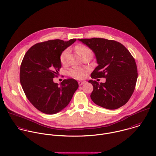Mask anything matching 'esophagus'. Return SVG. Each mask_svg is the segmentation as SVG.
<instances>
[{
    "label": "esophagus",
    "instance_id": "esophagus-1",
    "mask_svg": "<svg viewBox=\"0 0 156 156\" xmlns=\"http://www.w3.org/2000/svg\"><path fill=\"white\" fill-rule=\"evenodd\" d=\"M85 83V82H84V81H83H83H79V85L80 86L83 85Z\"/></svg>",
    "mask_w": 156,
    "mask_h": 156
}]
</instances>
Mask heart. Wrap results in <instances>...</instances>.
I'll return each mask as SVG.
<instances>
[{"label":"heart","mask_w":156,"mask_h":156,"mask_svg":"<svg viewBox=\"0 0 156 156\" xmlns=\"http://www.w3.org/2000/svg\"><path fill=\"white\" fill-rule=\"evenodd\" d=\"M75 50H76V51L81 57L87 54H90L91 55H93V52L91 50V49H90L88 47L83 45H79L76 46L75 48ZM68 54V49L64 50L63 52H62L60 57V60L62 63L64 64L66 62V59ZM87 73H88L87 69L83 68H80V67H74L69 70V74L73 77L77 79H84L86 77Z\"/></svg>","instance_id":"obj_1"}]
</instances>
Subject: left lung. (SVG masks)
I'll return each instance as SVG.
<instances>
[{
	"label": "left lung",
	"mask_w": 156,
	"mask_h": 156,
	"mask_svg": "<svg viewBox=\"0 0 156 156\" xmlns=\"http://www.w3.org/2000/svg\"><path fill=\"white\" fill-rule=\"evenodd\" d=\"M96 56L98 66L91 74L92 79L104 77L105 83L88 81L93 86L91 99L94 104L108 109H117L132 96L137 79L134 58L120 43L102 38L79 39Z\"/></svg>",
	"instance_id": "1"
}]
</instances>
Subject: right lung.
<instances>
[{
  "label": "right lung",
  "instance_id": "add662e5",
  "mask_svg": "<svg viewBox=\"0 0 156 156\" xmlns=\"http://www.w3.org/2000/svg\"><path fill=\"white\" fill-rule=\"evenodd\" d=\"M76 41L55 39L39 43L23 58L20 69L22 89L29 101L44 113L54 114L63 109L79 87L74 79H65L60 85L53 81L62 66V52Z\"/></svg>",
  "mask_w": 156,
  "mask_h": 156
}]
</instances>
